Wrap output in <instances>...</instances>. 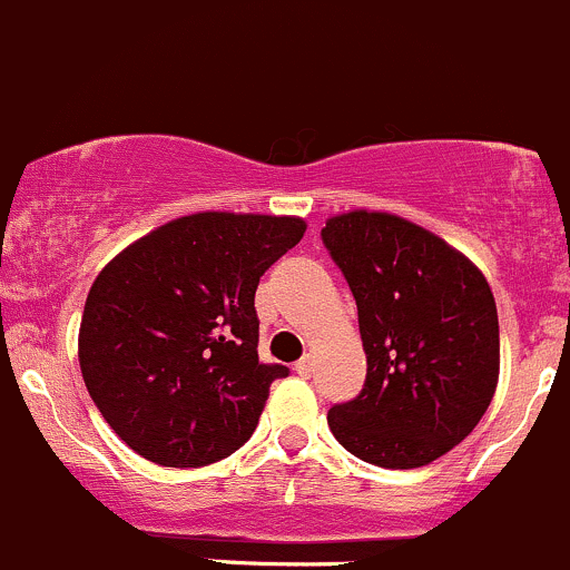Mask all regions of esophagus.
Segmentation results:
<instances>
[{
  "label": "esophagus",
  "mask_w": 570,
  "mask_h": 570,
  "mask_svg": "<svg viewBox=\"0 0 570 570\" xmlns=\"http://www.w3.org/2000/svg\"><path fill=\"white\" fill-rule=\"evenodd\" d=\"M313 371H315V360L309 354L304 356V360L296 362V373L302 375V379H309V375H313Z\"/></svg>",
  "instance_id": "esophagus-1"
}]
</instances>
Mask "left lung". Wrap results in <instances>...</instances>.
I'll return each mask as SVG.
<instances>
[{"label": "left lung", "mask_w": 570, "mask_h": 570, "mask_svg": "<svg viewBox=\"0 0 570 570\" xmlns=\"http://www.w3.org/2000/svg\"><path fill=\"white\" fill-rule=\"evenodd\" d=\"M324 244L348 279L367 356L365 390L328 409L356 459L416 469L483 420L500 381L489 279L436 233L386 210L328 216Z\"/></svg>", "instance_id": "8db88e82"}]
</instances>
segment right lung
Listing matches in <instances>:
<instances>
[{"instance_id": "obj_1", "label": "right lung", "mask_w": 570, "mask_h": 570, "mask_svg": "<svg viewBox=\"0 0 570 570\" xmlns=\"http://www.w3.org/2000/svg\"><path fill=\"white\" fill-rule=\"evenodd\" d=\"M302 216L199 210L115 255L87 293L79 367L111 431L161 466H205L252 436L285 365L257 356L255 291Z\"/></svg>"}]
</instances>
